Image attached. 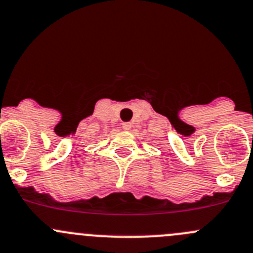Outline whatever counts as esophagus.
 <instances>
[{"instance_id":"obj_1","label":"esophagus","mask_w":253,"mask_h":253,"mask_svg":"<svg viewBox=\"0 0 253 253\" xmlns=\"http://www.w3.org/2000/svg\"><path fill=\"white\" fill-rule=\"evenodd\" d=\"M131 127H132V125L129 124V122H124V124H122V128L126 129V131L131 129Z\"/></svg>"}]
</instances>
